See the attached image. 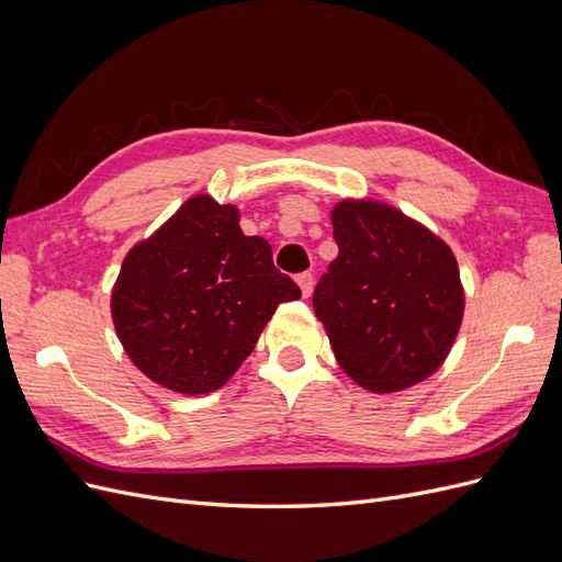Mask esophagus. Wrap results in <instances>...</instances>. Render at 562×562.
Here are the masks:
<instances>
[{"label": "esophagus", "mask_w": 562, "mask_h": 562, "mask_svg": "<svg viewBox=\"0 0 562 562\" xmlns=\"http://www.w3.org/2000/svg\"><path fill=\"white\" fill-rule=\"evenodd\" d=\"M297 285L302 288V295L310 297L312 291H314V277L310 274V271H302V274H297Z\"/></svg>", "instance_id": "esophagus-1"}]
</instances>
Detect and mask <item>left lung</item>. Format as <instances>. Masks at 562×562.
Instances as JSON below:
<instances>
[{
  "instance_id": "left-lung-1",
  "label": "left lung",
  "mask_w": 562,
  "mask_h": 562,
  "mask_svg": "<svg viewBox=\"0 0 562 562\" xmlns=\"http://www.w3.org/2000/svg\"><path fill=\"white\" fill-rule=\"evenodd\" d=\"M337 258L314 291L335 359L372 394L411 389L443 366L464 318L452 248L378 199L330 211Z\"/></svg>"
}]
</instances>
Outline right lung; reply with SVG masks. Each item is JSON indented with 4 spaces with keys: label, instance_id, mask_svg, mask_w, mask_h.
Here are the masks:
<instances>
[{
    "label": "right lung",
    "instance_id": "1",
    "mask_svg": "<svg viewBox=\"0 0 562 562\" xmlns=\"http://www.w3.org/2000/svg\"><path fill=\"white\" fill-rule=\"evenodd\" d=\"M234 203L194 194L135 244L112 285L119 342L151 382L182 396L223 386L274 316L302 293L246 236Z\"/></svg>",
    "mask_w": 562,
    "mask_h": 562
}]
</instances>
